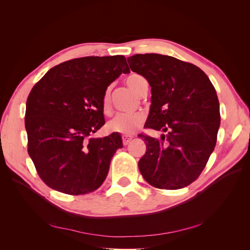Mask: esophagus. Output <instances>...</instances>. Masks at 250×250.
<instances>
[{
  "label": "esophagus",
  "instance_id": "esophagus-1",
  "mask_svg": "<svg viewBox=\"0 0 250 250\" xmlns=\"http://www.w3.org/2000/svg\"><path fill=\"white\" fill-rule=\"evenodd\" d=\"M132 140V137H128V135H123L122 137V141H123V145L126 146L128 143Z\"/></svg>",
  "mask_w": 250,
  "mask_h": 250
}]
</instances>
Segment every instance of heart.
<instances>
[{"label":"heart","mask_w":250,"mask_h":250,"mask_svg":"<svg viewBox=\"0 0 250 250\" xmlns=\"http://www.w3.org/2000/svg\"><path fill=\"white\" fill-rule=\"evenodd\" d=\"M144 78L139 74H131L125 80L126 84L134 93L139 94L141 89V82ZM102 108L107 113L110 108V92L109 88L105 90L102 98ZM144 115L142 112H120L113 117L107 123V130L110 132L130 135L137 131L144 122Z\"/></svg>","instance_id":"b5f03b06"}]
</instances>
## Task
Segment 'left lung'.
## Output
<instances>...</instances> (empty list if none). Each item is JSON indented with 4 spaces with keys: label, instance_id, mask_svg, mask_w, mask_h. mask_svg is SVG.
Returning <instances> with one entry per match:
<instances>
[{
    "label": "left lung",
    "instance_id": "left-lung-1",
    "mask_svg": "<svg viewBox=\"0 0 250 250\" xmlns=\"http://www.w3.org/2000/svg\"><path fill=\"white\" fill-rule=\"evenodd\" d=\"M127 60L151 86L145 128L167 132L161 139L139 134L147 147L139 162L141 174L149 185L164 190L191 185L216 146L220 107L214 85L198 66L175 57L151 53Z\"/></svg>",
    "mask_w": 250,
    "mask_h": 250
}]
</instances>
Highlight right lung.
I'll use <instances>...</instances> for the list:
<instances>
[{
  "label": "right lung",
  "mask_w": 250,
  "mask_h": 250,
  "mask_svg": "<svg viewBox=\"0 0 250 250\" xmlns=\"http://www.w3.org/2000/svg\"><path fill=\"white\" fill-rule=\"evenodd\" d=\"M126 58L86 56L52 67L30 92L25 113L28 153L41 179L67 195L94 192L106 178L122 139L90 135L105 124L102 98Z\"/></svg>",
  "instance_id": "add662e5"
}]
</instances>
